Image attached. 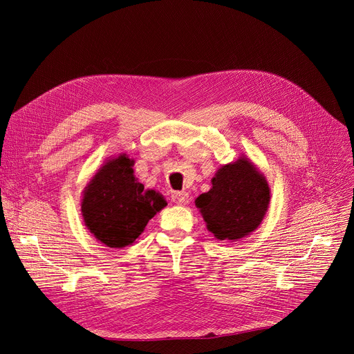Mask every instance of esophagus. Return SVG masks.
<instances>
[{"mask_svg": "<svg viewBox=\"0 0 354 354\" xmlns=\"http://www.w3.org/2000/svg\"><path fill=\"white\" fill-rule=\"evenodd\" d=\"M171 198L175 203H179V205H187V203L189 202V195L187 192H183V191L172 192Z\"/></svg>", "mask_w": 354, "mask_h": 354, "instance_id": "34e87169", "label": "esophagus"}]
</instances>
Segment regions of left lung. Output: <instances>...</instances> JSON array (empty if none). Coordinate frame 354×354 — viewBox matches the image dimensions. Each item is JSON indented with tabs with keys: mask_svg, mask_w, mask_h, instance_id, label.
<instances>
[{
	"mask_svg": "<svg viewBox=\"0 0 354 354\" xmlns=\"http://www.w3.org/2000/svg\"><path fill=\"white\" fill-rule=\"evenodd\" d=\"M270 202L266 178L245 158L222 166L211 191L196 198L207 228L218 239H241L261 224Z\"/></svg>",
	"mask_w": 354,
	"mask_h": 354,
	"instance_id": "left-lung-1",
	"label": "left lung"
}]
</instances>
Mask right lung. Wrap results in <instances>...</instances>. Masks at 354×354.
I'll return each mask as SVG.
<instances>
[{"instance_id":"obj_1","label":"right lung","mask_w":354,"mask_h":354,"mask_svg":"<svg viewBox=\"0 0 354 354\" xmlns=\"http://www.w3.org/2000/svg\"><path fill=\"white\" fill-rule=\"evenodd\" d=\"M133 160L126 155L109 160L91 179L83 195L84 224L100 243L123 248L143 232L149 219L166 207V201L133 175Z\"/></svg>"}]
</instances>
